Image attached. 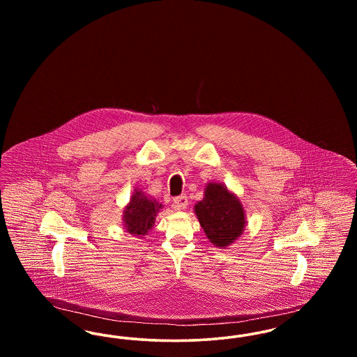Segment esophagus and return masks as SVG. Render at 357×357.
Instances as JSON below:
<instances>
[{
	"instance_id": "esophagus-1",
	"label": "esophagus",
	"mask_w": 357,
	"mask_h": 357,
	"mask_svg": "<svg viewBox=\"0 0 357 357\" xmlns=\"http://www.w3.org/2000/svg\"><path fill=\"white\" fill-rule=\"evenodd\" d=\"M174 206L176 210H185L188 206V199H187L186 195H179L174 199Z\"/></svg>"
}]
</instances>
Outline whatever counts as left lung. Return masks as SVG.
<instances>
[{
	"label": "left lung",
	"instance_id": "left-lung-1",
	"mask_svg": "<svg viewBox=\"0 0 357 357\" xmlns=\"http://www.w3.org/2000/svg\"><path fill=\"white\" fill-rule=\"evenodd\" d=\"M194 213L207 239L218 249H226L243 234L245 208L237 195L223 183L208 182L204 199L195 204Z\"/></svg>",
	"mask_w": 357,
	"mask_h": 357
}]
</instances>
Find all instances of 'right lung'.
Masks as SVG:
<instances>
[{
    "label": "right lung",
    "instance_id": "right-lung-1",
    "mask_svg": "<svg viewBox=\"0 0 357 357\" xmlns=\"http://www.w3.org/2000/svg\"><path fill=\"white\" fill-rule=\"evenodd\" d=\"M163 208V204L146 195L142 190L135 188L130 202L123 210V227L127 233L137 238L147 236L155 225L156 215Z\"/></svg>",
    "mask_w": 357,
    "mask_h": 357
}]
</instances>
